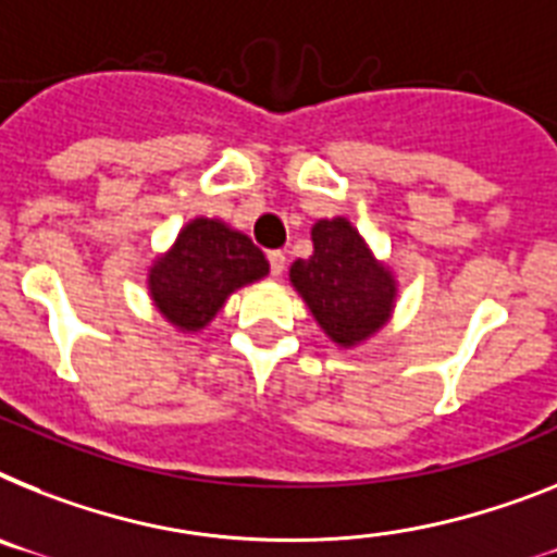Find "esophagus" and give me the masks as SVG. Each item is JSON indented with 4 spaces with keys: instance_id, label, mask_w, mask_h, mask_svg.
I'll return each mask as SVG.
<instances>
[{
    "instance_id": "esophagus-1",
    "label": "esophagus",
    "mask_w": 557,
    "mask_h": 557,
    "mask_svg": "<svg viewBox=\"0 0 557 557\" xmlns=\"http://www.w3.org/2000/svg\"><path fill=\"white\" fill-rule=\"evenodd\" d=\"M269 269L274 277H280L286 271V255L283 251H269Z\"/></svg>"
}]
</instances>
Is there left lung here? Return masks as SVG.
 <instances>
[{
	"mask_svg": "<svg viewBox=\"0 0 557 557\" xmlns=\"http://www.w3.org/2000/svg\"><path fill=\"white\" fill-rule=\"evenodd\" d=\"M311 240L314 255L292 265V283L320 329L336 345L350 348L385 325L396 283L345 218L317 223Z\"/></svg>",
	"mask_w": 557,
	"mask_h": 557,
	"instance_id": "obj_1",
	"label": "left lung"
}]
</instances>
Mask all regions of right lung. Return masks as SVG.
Segmentation results:
<instances>
[{"label":"right lung","mask_w":557,"mask_h":557,"mask_svg":"<svg viewBox=\"0 0 557 557\" xmlns=\"http://www.w3.org/2000/svg\"><path fill=\"white\" fill-rule=\"evenodd\" d=\"M269 274V260L246 235L221 221L198 218L149 269V294L172 325L198 331L235 288Z\"/></svg>","instance_id":"1"}]
</instances>
